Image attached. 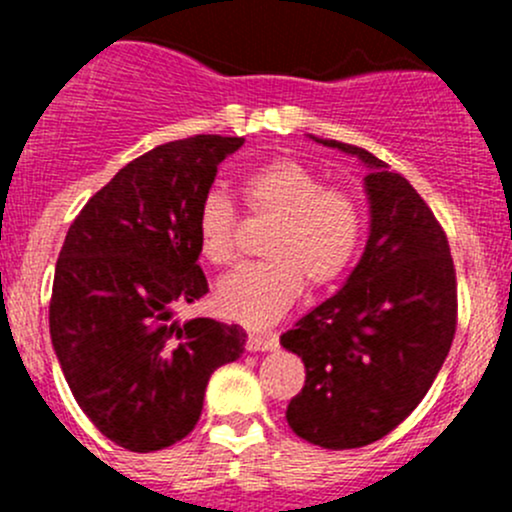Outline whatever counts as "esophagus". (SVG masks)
I'll list each match as a JSON object with an SVG mask.
<instances>
[{
	"label": "esophagus",
	"instance_id": "esophagus-1",
	"mask_svg": "<svg viewBox=\"0 0 512 512\" xmlns=\"http://www.w3.org/2000/svg\"><path fill=\"white\" fill-rule=\"evenodd\" d=\"M245 347L247 352H272L280 347V337L277 334H250Z\"/></svg>",
	"mask_w": 512,
	"mask_h": 512
}]
</instances>
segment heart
I'll return each instance as SVG.
<instances>
[{
	"label": "heart",
	"instance_id": "b5f03b06",
	"mask_svg": "<svg viewBox=\"0 0 512 512\" xmlns=\"http://www.w3.org/2000/svg\"><path fill=\"white\" fill-rule=\"evenodd\" d=\"M240 193L255 215L277 218L265 245L267 262L237 267L220 280V314L245 327H270L302 294L304 280L324 287L352 265L361 240V213L352 195L327 188L322 175L292 158L247 170ZM200 255L227 265L237 252V215L227 195L210 190L195 215Z\"/></svg>",
	"mask_w": 512,
	"mask_h": 512
}]
</instances>
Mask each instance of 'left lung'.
Masks as SVG:
<instances>
[{
    "mask_svg": "<svg viewBox=\"0 0 512 512\" xmlns=\"http://www.w3.org/2000/svg\"><path fill=\"white\" fill-rule=\"evenodd\" d=\"M314 141L369 168L371 225L344 287L280 337L307 371L287 423L344 451L394 431L431 389L456 334V270L446 232L404 175L359 146Z\"/></svg>",
    "mask_w": 512,
    "mask_h": 512,
    "instance_id": "obj_1",
    "label": "left lung"
}]
</instances>
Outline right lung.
<instances>
[{"label":"right lung","mask_w":512,"mask_h":512,"mask_svg":"<svg viewBox=\"0 0 512 512\" xmlns=\"http://www.w3.org/2000/svg\"><path fill=\"white\" fill-rule=\"evenodd\" d=\"M245 138L170 141L123 165L66 232L49 332L76 404L118 446L151 453L188 436L218 366L240 359L237 324L173 322L208 292L198 205Z\"/></svg>","instance_id":"1"}]
</instances>
